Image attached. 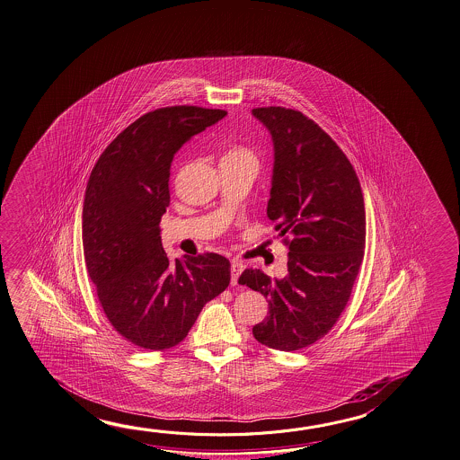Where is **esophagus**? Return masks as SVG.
<instances>
[{"instance_id":"obj_1","label":"esophagus","mask_w":460,"mask_h":460,"mask_svg":"<svg viewBox=\"0 0 460 460\" xmlns=\"http://www.w3.org/2000/svg\"><path fill=\"white\" fill-rule=\"evenodd\" d=\"M243 262L242 261H232V284L236 285L238 284V277H240V274L243 272Z\"/></svg>"}]
</instances>
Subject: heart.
Masks as SVG:
<instances>
[{
	"label": "heart",
	"mask_w": 460,
	"mask_h": 460,
	"mask_svg": "<svg viewBox=\"0 0 460 460\" xmlns=\"http://www.w3.org/2000/svg\"><path fill=\"white\" fill-rule=\"evenodd\" d=\"M224 160H234V162H244V164H251L258 168V157L256 154L244 147V146H234L230 151L226 152L224 155Z\"/></svg>",
	"instance_id": "b5f03b06"
}]
</instances>
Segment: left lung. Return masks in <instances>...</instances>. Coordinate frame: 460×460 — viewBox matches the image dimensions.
Here are the masks:
<instances>
[{"mask_svg":"<svg viewBox=\"0 0 460 460\" xmlns=\"http://www.w3.org/2000/svg\"><path fill=\"white\" fill-rule=\"evenodd\" d=\"M274 142L268 217L287 236L288 274L246 269L240 284L269 301L252 327L258 342L293 351L323 339L350 298L365 254L367 217L358 176L332 137L298 110L252 109Z\"/></svg>","mask_w":460,"mask_h":460,"instance_id":"obj_1","label":"left lung"}]
</instances>
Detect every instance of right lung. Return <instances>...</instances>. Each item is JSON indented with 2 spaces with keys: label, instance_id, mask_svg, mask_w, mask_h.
<instances>
[{
  "label": "right lung",
  "instance_id": "obj_1",
  "mask_svg": "<svg viewBox=\"0 0 460 460\" xmlns=\"http://www.w3.org/2000/svg\"><path fill=\"white\" fill-rule=\"evenodd\" d=\"M226 110H154L118 134L89 176L83 209L84 260L102 309L118 334L146 350L181 342L208 301L230 284L216 252L170 261L160 218L170 204L176 152Z\"/></svg>",
  "mask_w": 460,
  "mask_h": 460
}]
</instances>
